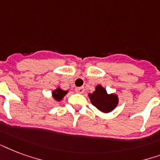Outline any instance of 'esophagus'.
Segmentation results:
<instances>
[{
    "mask_svg": "<svg viewBox=\"0 0 160 160\" xmlns=\"http://www.w3.org/2000/svg\"><path fill=\"white\" fill-rule=\"evenodd\" d=\"M75 91L78 92V93H82L84 92V88L83 87H78L75 88Z\"/></svg>",
    "mask_w": 160,
    "mask_h": 160,
    "instance_id": "34e87169",
    "label": "esophagus"
}]
</instances>
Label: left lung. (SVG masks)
I'll list each match as a JSON object with an SVG mask.
<instances>
[{
	"label": "left lung",
	"instance_id": "left-lung-1",
	"mask_svg": "<svg viewBox=\"0 0 160 160\" xmlns=\"http://www.w3.org/2000/svg\"><path fill=\"white\" fill-rule=\"evenodd\" d=\"M89 98L92 104L98 109L104 112H111L118 104V97L114 94H108L106 90L101 85L96 87L92 93H89Z\"/></svg>",
	"mask_w": 160,
	"mask_h": 160
}]
</instances>
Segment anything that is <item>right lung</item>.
Returning <instances> with one entry per match:
<instances>
[{
    "label": "right lung",
    "instance_id": "right-lung-1",
    "mask_svg": "<svg viewBox=\"0 0 160 160\" xmlns=\"http://www.w3.org/2000/svg\"><path fill=\"white\" fill-rule=\"evenodd\" d=\"M68 91H63L61 88H58L57 90L52 92V97L55 98L57 101H60L65 95L67 94Z\"/></svg>",
    "mask_w": 160,
    "mask_h": 160
}]
</instances>
